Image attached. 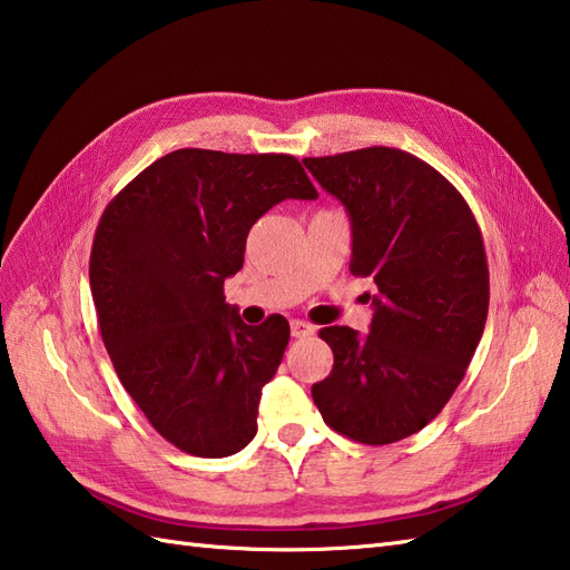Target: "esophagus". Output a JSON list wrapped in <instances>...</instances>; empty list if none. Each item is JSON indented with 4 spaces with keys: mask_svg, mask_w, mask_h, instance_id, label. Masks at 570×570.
Listing matches in <instances>:
<instances>
[{
    "mask_svg": "<svg viewBox=\"0 0 570 570\" xmlns=\"http://www.w3.org/2000/svg\"><path fill=\"white\" fill-rule=\"evenodd\" d=\"M289 330H293L295 340H302V336H312V334H315V327H312V324H307V322H302V320H293V322H289Z\"/></svg>",
    "mask_w": 570,
    "mask_h": 570,
    "instance_id": "34e87169",
    "label": "esophagus"
}]
</instances>
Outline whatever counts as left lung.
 I'll return each instance as SVG.
<instances>
[{
    "label": "left lung",
    "instance_id": "obj_1",
    "mask_svg": "<svg viewBox=\"0 0 570 570\" xmlns=\"http://www.w3.org/2000/svg\"><path fill=\"white\" fill-rule=\"evenodd\" d=\"M352 226L350 271L376 293L368 334L324 327V423L366 445L409 438L443 411L482 340L490 273L470 206L425 161L393 147L302 159Z\"/></svg>",
    "mask_w": 570,
    "mask_h": 570
}]
</instances>
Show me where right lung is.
<instances>
[{
  "label": "right lung",
  "mask_w": 570,
  "mask_h": 570,
  "mask_svg": "<svg viewBox=\"0 0 570 570\" xmlns=\"http://www.w3.org/2000/svg\"><path fill=\"white\" fill-rule=\"evenodd\" d=\"M285 199H317L289 155L177 149L115 196L90 253L102 342L155 431L196 458L258 433L261 391L283 362L285 317L248 327L224 297L250 226Z\"/></svg>",
  "instance_id": "right-lung-1"
}]
</instances>
